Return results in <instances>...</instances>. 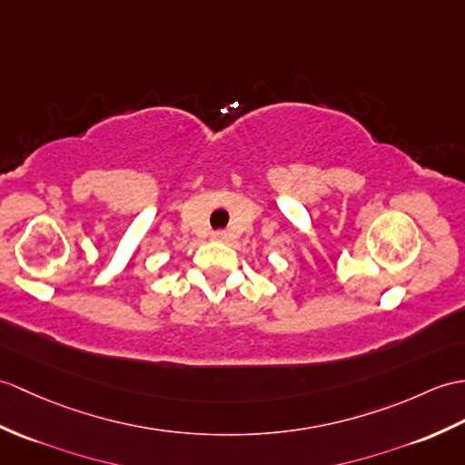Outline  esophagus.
Returning a JSON list of instances; mask_svg holds the SVG:
<instances>
[{"instance_id":"1","label":"esophagus","mask_w":465,"mask_h":465,"mask_svg":"<svg viewBox=\"0 0 465 465\" xmlns=\"http://www.w3.org/2000/svg\"><path fill=\"white\" fill-rule=\"evenodd\" d=\"M212 237H213V240H215V242H223V240H225V237H228V233H225V232H222V230H218V232H213V233H212Z\"/></svg>"}]
</instances>
